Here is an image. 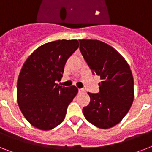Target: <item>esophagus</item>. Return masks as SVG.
Instances as JSON below:
<instances>
[{
    "label": "esophagus",
    "instance_id": "esophagus-1",
    "mask_svg": "<svg viewBox=\"0 0 152 152\" xmlns=\"http://www.w3.org/2000/svg\"><path fill=\"white\" fill-rule=\"evenodd\" d=\"M78 91H79V93L85 92V91H84V89H83V88H80V89H78Z\"/></svg>",
    "mask_w": 152,
    "mask_h": 152
}]
</instances>
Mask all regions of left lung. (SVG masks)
<instances>
[{
  "label": "left lung",
  "instance_id": "1",
  "mask_svg": "<svg viewBox=\"0 0 152 152\" xmlns=\"http://www.w3.org/2000/svg\"><path fill=\"white\" fill-rule=\"evenodd\" d=\"M80 50L93 75L99 76V92H88L90 103L83 108L85 118L100 129L118 124L134 99L133 77L124 57L105 42L82 39Z\"/></svg>",
  "mask_w": 152,
  "mask_h": 152
}]
</instances>
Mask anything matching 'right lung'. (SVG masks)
Segmentation results:
<instances>
[{"label":"right lung","instance_id":"obj_1","mask_svg":"<svg viewBox=\"0 0 152 152\" xmlns=\"http://www.w3.org/2000/svg\"><path fill=\"white\" fill-rule=\"evenodd\" d=\"M78 47L77 40L48 42L36 49L23 65L17 81V102L25 118L37 129L50 130L64 121L78 89L55 82L61 80L67 60Z\"/></svg>","mask_w":152,"mask_h":152}]
</instances>
